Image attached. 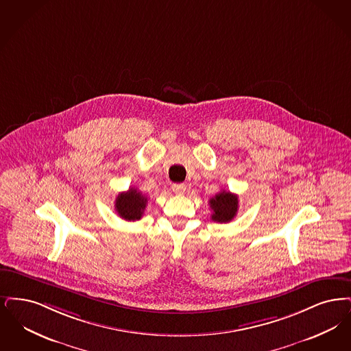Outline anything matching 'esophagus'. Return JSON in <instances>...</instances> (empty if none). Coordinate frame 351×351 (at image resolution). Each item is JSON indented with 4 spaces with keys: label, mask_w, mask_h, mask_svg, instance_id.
I'll use <instances>...</instances> for the list:
<instances>
[{
    "label": "esophagus",
    "mask_w": 351,
    "mask_h": 351,
    "mask_svg": "<svg viewBox=\"0 0 351 351\" xmlns=\"http://www.w3.org/2000/svg\"><path fill=\"white\" fill-rule=\"evenodd\" d=\"M171 190L176 193V194H183L186 191V184L183 183H174L171 186Z\"/></svg>",
    "instance_id": "34e87169"
}]
</instances>
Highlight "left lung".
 Returning a JSON list of instances; mask_svg holds the SVG:
<instances>
[{
	"mask_svg": "<svg viewBox=\"0 0 351 351\" xmlns=\"http://www.w3.org/2000/svg\"><path fill=\"white\" fill-rule=\"evenodd\" d=\"M210 207L213 210V220L217 223H228L230 221L239 210V198L237 195L229 191H220L210 199Z\"/></svg>",
	"mask_w": 351,
	"mask_h": 351,
	"instance_id": "8db88e82",
	"label": "left lung"
}]
</instances>
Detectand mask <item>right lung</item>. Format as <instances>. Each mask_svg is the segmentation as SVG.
I'll list each match as a JSON object with an SVG mask.
<instances>
[{"mask_svg": "<svg viewBox=\"0 0 351 351\" xmlns=\"http://www.w3.org/2000/svg\"><path fill=\"white\" fill-rule=\"evenodd\" d=\"M148 199L145 198L137 189L131 187L128 191L121 193L115 199V210L118 215L127 220L135 221L141 219L147 207Z\"/></svg>", "mask_w": 351, "mask_h": 351, "instance_id": "obj_1", "label": "right lung"}]
</instances>
